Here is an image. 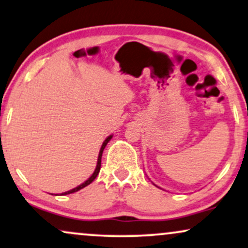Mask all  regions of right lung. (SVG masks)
I'll return each instance as SVG.
<instances>
[{
	"instance_id": "right-lung-1",
	"label": "right lung",
	"mask_w": 248,
	"mask_h": 248,
	"mask_svg": "<svg viewBox=\"0 0 248 248\" xmlns=\"http://www.w3.org/2000/svg\"><path fill=\"white\" fill-rule=\"evenodd\" d=\"M112 138V136H109L108 138H107L105 141H103V143H102V146H101V149H100V153H99V156H97V163H96V168H95V170H94V172H93V175H92L90 178H88L86 182H84L82 183V184H80L79 186H77V187H75V188H72V189H70V191H68V192H64V193H62L61 195H65V194H70V193H75V192H77V191H79V189H81V188H84V187H86L87 185H90L92 182H93L94 179L96 178V176L99 175V172H100V169H101V157H102V153H103V149L106 148V146H107V143H108L109 141H110V139Z\"/></svg>"
}]
</instances>
